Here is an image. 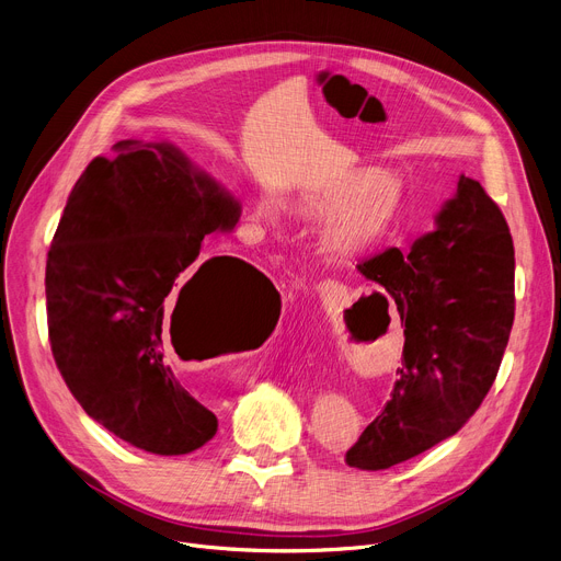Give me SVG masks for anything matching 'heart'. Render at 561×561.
<instances>
[{
	"mask_svg": "<svg viewBox=\"0 0 561 561\" xmlns=\"http://www.w3.org/2000/svg\"><path fill=\"white\" fill-rule=\"evenodd\" d=\"M405 204V192L397 176L376 168L351 170L319 190L301 196V210L323 219L321 249L335 260H355L376 249L397 226ZM255 217L265 224H280L283 206L274 196H260Z\"/></svg>",
	"mask_w": 561,
	"mask_h": 561,
	"instance_id": "b5f03b06",
	"label": "heart"
}]
</instances>
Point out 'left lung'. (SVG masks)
<instances>
[{
    "mask_svg": "<svg viewBox=\"0 0 561 561\" xmlns=\"http://www.w3.org/2000/svg\"><path fill=\"white\" fill-rule=\"evenodd\" d=\"M437 228L405 251L359 262L405 325L391 399L346 453V465L380 471L453 437L496 380L514 323V244L484 187L459 176Z\"/></svg>",
    "mask_w": 561,
    "mask_h": 561,
    "instance_id": "left-lung-1",
    "label": "left lung"
}]
</instances>
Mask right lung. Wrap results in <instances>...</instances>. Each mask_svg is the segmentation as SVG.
I'll list each match as a JSON object with an SVG mask.
<instances>
[{"label":"right lung","mask_w":561,"mask_h":561,"mask_svg":"<svg viewBox=\"0 0 561 561\" xmlns=\"http://www.w3.org/2000/svg\"><path fill=\"white\" fill-rule=\"evenodd\" d=\"M113 149L88 164L51 240V353L106 431L153 455H185L215 437L217 416L176 380L172 346L181 355L213 328L257 344L278 321L280 296L240 257H199L206 236L238 224L233 194L174 145Z\"/></svg>","instance_id":"add662e5"}]
</instances>
